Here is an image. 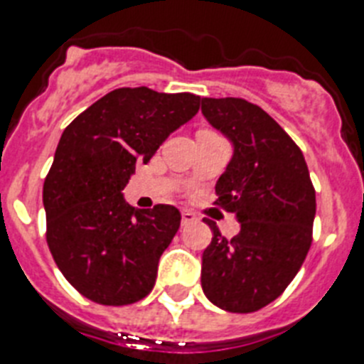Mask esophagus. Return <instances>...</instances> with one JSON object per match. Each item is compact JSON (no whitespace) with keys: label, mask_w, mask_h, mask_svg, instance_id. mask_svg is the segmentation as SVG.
Instances as JSON below:
<instances>
[{"label":"esophagus","mask_w":364,"mask_h":364,"mask_svg":"<svg viewBox=\"0 0 364 364\" xmlns=\"http://www.w3.org/2000/svg\"><path fill=\"white\" fill-rule=\"evenodd\" d=\"M194 221H198V216H196L192 210H188V208H181V223H183V225H191V223H194Z\"/></svg>","instance_id":"esophagus-1"}]
</instances>
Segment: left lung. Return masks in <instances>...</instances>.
Instances as JSON below:
<instances>
[{
  "instance_id": "obj_1",
  "label": "left lung",
  "mask_w": 364,
  "mask_h": 364,
  "mask_svg": "<svg viewBox=\"0 0 364 364\" xmlns=\"http://www.w3.org/2000/svg\"><path fill=\"white\" fill-rule=\"evenodd\" d=\"M201 113L232 144L216 194L240 223L227 240L205 220L213 242L201 257V287L218 308L251 314L282 295L299 273L311 245L315 191L300 148L262 107L203 97Z\"/></svg>"
}]
</instances>
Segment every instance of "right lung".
Listing matches in <instances>:
<instances>
[{"label":"right lung","mask_w":364,"mask_h":364,"mask_svg":"<svg viewBox=\"0 0 364 364\" xmlns=\"http://www.w3.org/2000/svg\"><path fill=\"white\" fill-rule=\"evenodd\" d=\"M201 99L119 87L64 129L43 183L47 245L78 293L104 306L134 304L156 284L157 264L181 223L173 205L135 210L122 191L188 122Z\"/></svg>","instance_id":"obj_1"}]
</instances>
